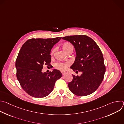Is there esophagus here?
Listing matches in <instances>:
<instances>
[{
  "label": "esophagus",
  "mask_w": 124,
  "mask_h": 124,
  "mask_svg": "<svg viewBox=\"0 0 124 124\" xmlns=\"http://www.w3.org/2000/svg\"><path fill=\"white\" fill-rule=\"evenodd\" d=\"M61 73H62V74L63 76H64V75L66 74V72H62Z\"/></svg>",
  "instance_id": "esophagus-1"
}]
</instances>
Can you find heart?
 I'll return each mask as SVG.
<instances>
[{"label": "heart", "instance_id": "obj_1", "mask_svg": "<svg viewBox=\"0 0 124 124\" xmlns=\"http://www.w3.org/2000/svg\"><path fill=\"white\" fill-rule=\"evenodd\" d=\"M63 49L66 51L67 52H68L70 49H73V46L70 44V43H65L62 46ZM56 50L55 48H53V49L51 50V54L53 55L55 51ZM70 65V63L69 62H57L54 63V67L56 69L59 70L61 71H64L65 70L67 67Z\"/></svg>", "mask_w": 124, "mask_h": 124}]
</instances>
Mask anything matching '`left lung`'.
<instances>
[{"instance_id": "1", "label": "left lung", "mask_w": 124, "mask_h": 124, "mask_svg": "<svg viewBox=\"0 0 124 124\" xmlns=\"http://www.w3.org/2000/svg\"><path fill=\"white\" fill-rule=\"evenodd\" d=\"M72 43L77 56L70 67L74 71L82 72L80 77L72 74L73 79L68 83L69 89L74 94L85 96L94 92L103 80L105 66L101 50L90 37L79 35L62 38Z\"/></svg>"}]
</instances>
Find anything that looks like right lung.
Listing matches in <instances>:
<instances>
[{"label": "right lung", "mask_w": 124, "mask_h": 124, "mask_svg": "<svg viewBox=\"0 0 124 124\" xmlns=\"http://www.w3.org/2000/svg\"><path fill=\"white\" fill-rule=\"evenodd\" d=\"M61 38H32L22 46L16 61V76L23 89L30 96L41 98L48 95L62 76L57 70L48 74L42 72L44 65H50L51 49Z\"/></svg>", "instance_id": "1"}]
</instances>
